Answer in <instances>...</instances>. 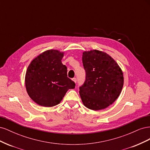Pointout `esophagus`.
<instances>
[{
  "mask_svg": "<svg viewBox=\"0 0 150 150\" xmlns=\"http://www.w3.org/2000/svg\"><path fill=\"white\" fill-rule=\"evenodd\" d=\"M72 81H73L75 83H76V82H77V79H76V78H73V79H72Z\"/></svg>",
  "mask_w": 150,
  "mask_h": 150,
  "instance_id": "1",
  "label": "esophagus"
}]
</instances>
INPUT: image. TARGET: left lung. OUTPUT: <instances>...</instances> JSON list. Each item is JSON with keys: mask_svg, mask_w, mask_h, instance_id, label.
<instances>
[{"mask_svg": "<svg viewBox=\"0 0 150 150\" xmlns=\"http://www.w3.org/2000/svg\"><path fill=\"white\" fill-rule=\"evenodd\" d=\"M86 81L79 88L84 105L98 111L114 103L121 92L123 73L119 65L110 55L98 50L83 53Z\"/></svg>", "mask_w": 150, "mask_h": 150, "instance_id": "obj_1", "label": "left lung"}]
</instances>
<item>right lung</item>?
Here are the masks:
<instances>
[{"instance_id":"1","label":"right lung","mask_w":150,"mask_h":150,"mask_svg":"<svg viewBox=\"0 0 150 150\" xmlns=\"http://www.w3.org/2000/svg\"><path fill=\"white\" fill-rule=\"evenodd\" d=\"M64 52L47 50L31 61L27 69L25 84L27 93L40 106L52 107L59 104L75 83L67 75V67L62 64Z\"/></svg>"}]
</instances>
